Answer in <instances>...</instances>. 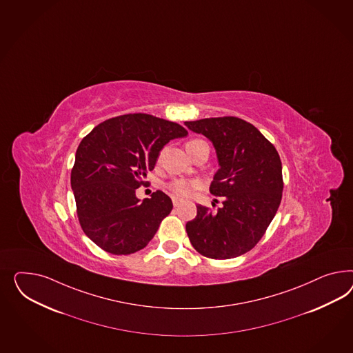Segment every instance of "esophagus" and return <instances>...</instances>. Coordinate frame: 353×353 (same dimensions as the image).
Here are the masks:
<instances>
[{"instance_id": "obj_1", "label": "esophagus", "mask_w": 353, "mask_h": 353, "mask_svg": "<svg viewBox=\"0 0 353 353\" xmlns=\"http://www.w3.org/2000/svg\"><path fill=\"white\" fill-rule=\"evenodd\" d=\"M172 205H174V208H178L181 205V201L178 199H172Z\"/></svg>"}]
</instances>
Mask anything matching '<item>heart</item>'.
Segmentation results:
<instances>
[{"label":"heart","instance_id":"1","mask_svg":"<svg viewBox=\"0 0 353 353\" xmlns=\"http://www.w3.org/2000/svg\"><path fill=\"white\" fill-rule=\"evenodd\" d=\"M202 143H205V141L199 138H193L185 143V148L190 153ZM200 187H201V181H197V179H188V178H174L166 184V190L176 199H188Z\"/></svg>","mask_w":353,"mask_h":353}]
</instances>
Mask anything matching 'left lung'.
I'll list each match as a JSON object with an SVG mask.
<instances>
[{
  "instance_id": "1",
  "label": "left lung",
  "mask_w": 353,
  "mask_h": 353,
  "mask_svg": "<svg viewBox=\"0 0 353 353\" xmlns=\"http://www.w3.org/2000/svg\"><path fill=\"white\" fill-rule=\"evenodd\" d=\"M184 125L212 141L221 168L210 193L223 197V206L215 212L197 205L196 218L185 224L192 246L212 259L250 252L281 202L279 152L254 125L239 117H212Z\"/></svg>"
}]
</instances>
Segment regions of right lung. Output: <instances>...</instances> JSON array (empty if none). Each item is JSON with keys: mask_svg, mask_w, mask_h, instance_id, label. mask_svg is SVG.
I'll return each mask as SVG.
<instances>
[{"mask_svg": "<svg viewBox=\"0 0 353 353\" xmlns=\"http://www.w3.org/2000/svg\"><path fill=\"white\" fill-rule=\"evenodd\" d=\"M179 123L129 113L95 126L81 141L71 185L82 231L104 252L128 255L148 245L172 202L162 191L137 199L166 143L185 137Z\"/></svg>", "mask_w": 353, "mask_h": 353, "instance_id": "right-lung-1", "label": "right lung"}]
</instances>
